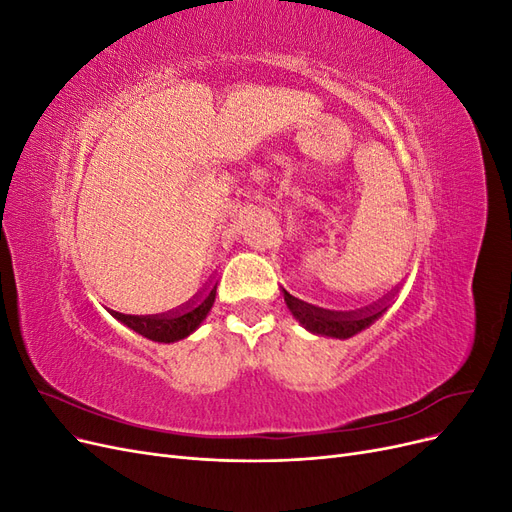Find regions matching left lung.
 <instances>
[{"label": "left lung", "instance_id": "left-lung-1", "mask_svg": "<svg viewBox=\"0 0 512 512\" xmlns=\"http://www.w3.org/2000/svg\"><path fill=\"white\" fill-rule=\"evenodd\" d=\"M284 301L303 329L314 335L333 339H348L356 333L365 331L386 312V307L378 303L361 309L322 307L318 303H309L307 299L294 297L288 290H284Z\"/></svg>", "mask_w": 512, "mask_h": 512}]
</instances>
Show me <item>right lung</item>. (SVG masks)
Returning a JSON list of instances; mask_svg holds the SVG:
<instances>
[{"label": "right lung", "instance_id": "right-lung-1", "mask_svg": "<svg viewBox=\"0 0 512 512\" xmlns=\"http://www.w3.org/2000/svg\"><path fill=\"white\" fill-rule=\"evenodd\" d=\"M215 290H218V284H213L205 292L196 294L194 299L188 303H183L175 309H158V312H141V314H123L115 312V309H108L115 320L121 324H126L128 329L136 331L138 335H143L151 342H160V344H173L179 342V339L190 337L207 314L211 312V307L215 303Z\"/></svg>", "mask_w": 512, "mask_h": 512}]
</instances>
